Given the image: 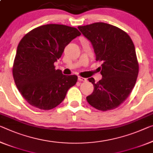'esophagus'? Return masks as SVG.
<instances>
[{
  "mask_svg": "<svg viewBox=\"0 0 153 153\" xmlns=\"http://www.w3.org/2000/svg\"><path fill=\"white\" fill-rule=\"evenodd\" d=\"M78 80L79 81H83V82L87 81V79L83 78V77H81V76H78Z\"/></svg>",
  "mask_w": 153,
  "mask_h": 153,
  "instance_id": "obj_1",
  "label": "esophagus"
}]
</instances>
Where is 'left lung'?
I'll list each match as a JSON object with an SVG mask.
<instances>
[{
    "mask_svg": "<svg viewBox=\"0 0 153 153\" xmlns=\"http://www.w3.org/2000/svg\"><path fill=\"white\" fill-rule=\"evenodd\" d=\"M78 29L91 42L102 78L94 85L89 104L100 111L116 109L128 97L139 72L135 46L128 35L115 26L104 22L80 26Z\"/></svg>",
    "mask_w": 153,
    "mask_h": 153,
    "instance_id": "left-lung-1",
    "label": "left lung"
}]
</instances>
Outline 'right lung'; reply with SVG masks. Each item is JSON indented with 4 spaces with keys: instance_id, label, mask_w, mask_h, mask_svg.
I'll use <instances>...</instances> for the list:
<instances>
[{
    "instance_id": "add662e5",
    "label": "right lung",
    "mask_w": 153,
    "mask_h": 153,
    "mask_svg": "<svg viewBox=\"0 0 153 153\" xmlns=\"http://www.w3.org/2000/svg\"><path fill=\"white\" fill-rule=\"evenodd\" d=\"M81 33L76 28L50 24L26 34L18 44L13 66L16 85L30 105L53 109L64 100L77 81L76 75H64L54 63L65 47Z\"/></svg>"
}]
</instances>
